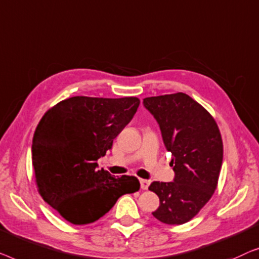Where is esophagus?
<instances>
[{
    "instance_id": "obj_1",
    "label": "esophagus",
    "mask_w": 259,
    "mask_h": 259,
    "mask_svg": "<svg viewBox=\"0 0 259 259\" xmlns=\"http://www.w3.org/2000/svg\"><path fill=\"white\" fill-rule=\"evenodd\" d=\"M140 183H141V189H143V190H147L149 188V185H150V181L149 180H140Z\"/></svg>"
}]
</instances>
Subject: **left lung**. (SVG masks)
<instances>
[{"instance_id":"left-lung-1","label":"left lung","mask_w":259,"mask_h":259,"mask_svg":"<svg viewBox=\"0 0 259 259\" xmlns=\"http://www.w3.org/2000/svg\"><path fill=\"white\" fill-rule=\"evenodd\" d=\"M143 105L161 129L172 154V182H152L149 190L159 197L155 218L170 225L195 217L216 190L223 162L220 129L209 112L187 94L147 97Z\"/></svg>"}]
</instances>
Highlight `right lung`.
<instances>
[{"label":"right lung","mask_w":259,"mask_h":259,"mask_svg":"<svg viewBox=\"0 0 259 259\" xmlns=\"http://www.w3.org/2000/svg\"><path fill=\"white\" fill-rule=\"evenodd\" d=\"M137 97L75 96L43 116L32 138V166L45 202L76 225L94 223L121 196L140 189L134 176L98 170V158L136 114Z\"/></svg>","instance_id":"right-lung-1"}]
</instances>
